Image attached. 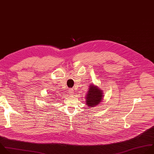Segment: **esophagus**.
I'll list each match as a JSON object with an SVG mask.
<instances>
[{"label": "esophagus", "instance_id": "esophagus-1", "mask_svg": "<svg viewBox=\"0 0 154 154\" xmlns=\"http://www.w3.org/2000/svg\"><path fill=\"white\" fill-rule=\"evenodd\" d=\"M73 93H74V91H73L72 89H69V94L70 95H72Z\"/></svg>", "mask_w": 154, "mask_h": 154}]
</instances>
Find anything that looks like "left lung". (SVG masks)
Masks as SVG:
<instances>
[{"instance_id": "obj_1", "label": "left lung", "mask_w": 154, "mask_h": 154, "mask_svg": "<svg viewBox=\"0 0 154 154\" xmlns=\"http://www.w3.org/2000/svg\"><path fill=\"white\" fill-rule=\"evenodd\" d=\"M103 96V92L100 90L98 88L94 85H91L88 89V94L86 96V105L89 107H92L99 105L102 97Z\"/></svg>"}]
</instances>
